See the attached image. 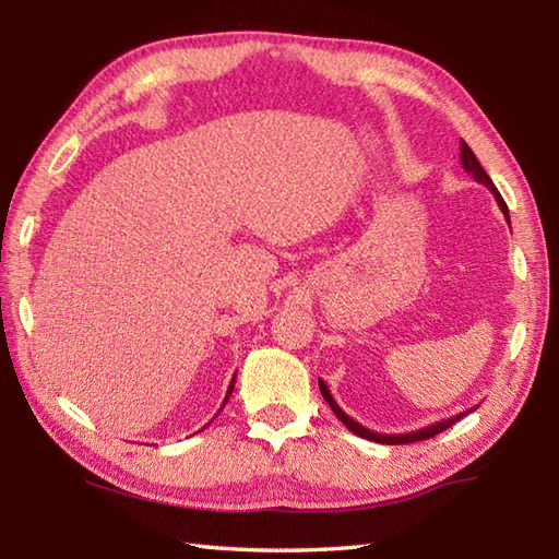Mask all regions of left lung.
I'll use <instances>...</instances> for the list:
<instances>
[{"label": "left lung", "mask_w": 559, "mask_h": 559, "mask_svg": "<svg viewBox=\"0 0 559 559\" xmlns=\"http://www.w3.org/2000/svg\"><path fill=\"white\" fill-rule=\"evenodd\" d=\"M459 157H462V167H464V171H468V175L474 177L478 183L488 186L490 193L495 195V201H498V205H500V210H502V215H504V219H507V225H510V210H507V203L502 201L500 191L495 189V183H492V181H490V177L486 175V169L480 167V163H478V157L474 155V151H471V147H468L464 141L459 143ZM318 384H320V394L325 396V402L330 404V408L334 412V416H337L346 428H349L352 432H356L358 438L373 440V442H380V444H406V442L428 440V438H432V436H438V432H442L444 428H450L452 424H456V420H459V418H464L468 412H474V408H468V412H464V414H456V416H450V418H444V420H438V424H430V426H426V428H418V430H412V432H400V436H384V432L368 430L366 426L358 424V420H354L352 416H346V414L342 412V408H340V404L332 400V394H330V390H328V384L322 382V380H318Z\"/></svg>", "instance_id": "8db88e82"}]
</instances>
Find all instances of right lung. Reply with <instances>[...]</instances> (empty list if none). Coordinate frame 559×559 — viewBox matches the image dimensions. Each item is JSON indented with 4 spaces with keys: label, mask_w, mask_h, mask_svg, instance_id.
<instances>
[{
    "label": "right lung",
    "mask_w": 559,
    "mask_h": 559,
    "mask_svg": "<svg viewBox=\"0 0 559 559\" xmlns=\"http://www.w3.org/2000/svg\"><path fill=\"white\" fill-rule=\"evenodd\" d=\"M234 382H237V373H234V378H231V382H229V388H227V396H225V402H222V406H225L227 404V400H229V394L234 392ZM219 412H222V408H219ZM217 412V414H219Z\"/></svg>",
    "instance_id": "obj_1"
}]
</instances>
